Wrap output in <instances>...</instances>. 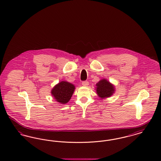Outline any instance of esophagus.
<instances>
[{
  "mask_svg": "<svg viewBox=\"0 0 161 161\" xmlns=\"http://www.w3.org/2000/svg\"><path fill=\"white\" fill-rule=\"evenodd\" d=\"M82 85L84 86H87L89 85V82L87 81H83L82 82Z\"/></svg>",
  "mask_w": 161,
  "mask_h": 161,
  "instance_id": "34e87169",
  "label": "esophagus"
}]
</instances>
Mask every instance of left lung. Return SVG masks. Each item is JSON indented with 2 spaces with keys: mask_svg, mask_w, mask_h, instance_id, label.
<instances>
[{
  "mask_svg": "<svg viewBox=\"0 0 161 161\" xmlns=\"http://www.w3.org/2000/svg\"><path fill=\"white\" fill-rule=\"evenodd\" d=\"M114 91V86L105 79L101 80L97 84V94L102 98L110 97L113 95Z\"/></svg>",
  "mask_w": 161,
  "mask_h": 161,
  "instance_id": "obj_1",
  "label": "left lung"
}]
</instances>
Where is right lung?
Wrapping results in <instances>:
<instances>
[{
	"label": "right lung",
	"mask_w": 161,
	"mask_h": 161,
	"mask_svg": "<svg viewBox=\"0 0 161 161\" xmlns=\"http://www.w3.org/2000/svg\"><path fill=\"white\" fill-rule=\"evenodd\" d=\"M75 89V86L66 81H61L52 90V95L57 102L66 104L69 101Z\"/></svg>",
	"instance_id": "right-lung-1"
}]
</instances>
